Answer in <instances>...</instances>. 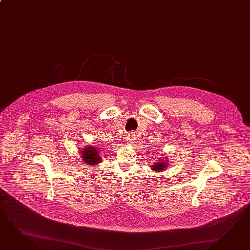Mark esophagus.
<instances>
[{
	"instance_id": "1",
	"label": "esophagus",
	"mask_w": 250,
	"mask_h": 250,
	"mask_svg": "<svg viewBox=\"0 0 250 250\" xmlns=\"http://www.w3.org/2000/svg\"><path fill=\"white\" fill-rule=\"evenodd\" d=\"M135 141V137H134V134L132 133H130V134H128L127 135V137H126V142H127V145H132L133 143Z\"/></svg>"
}]
</instances>
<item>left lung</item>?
Instances as JSON below:
<instances>
[{
    "instance_id": "1",
    "label": "left lung",
    "mask_w": 250,
    "mask_h": 250,
    "mask_svg": "<svg viewBox=\"0 0 250 250\" xmlns=\"http://www.w3.org/2000/svg\"><path fill=\"white\" fill-rule=\"evenodd\" d=\"M162 156H164V155H162ZM162 156L158 158V160H156L154 163H152V165H150L151 169L153 170V171H163L164 169H166L167 167L170 166V165H169V162H167V160H168L167 156Z\"/></svg>"
}]
</instances>
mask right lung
Returning a JSON list of instances; mask_svg holds the SVG:
<instances>
[{
    "label": "right lung",
    "mask_w": 250,
    "mask_h": 250,
    "mask_svg": "<svg viewBox=\"0 0 250 250\" xmlns=\"http://www.w3.org/2000/svg\"><path fill=\"white\" fill-rule=\"evenodd\" d=\"M81 152L82 160L85 164L88 166H95L102 162V158L100 156L99 148L94 146H85Z\"/></svg>",
    "instance_id": "obj_1"
}]
</instances>
